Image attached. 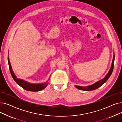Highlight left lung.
I'll list each match as a JSON object with an SVG mask.
<instances>
[{"instance_id":"obj_1","label":"left lung","mask_w":122,"mask_h":122,"mask_svg":"<svg viewBox=\"0 0 122 122\" xmlns=\"http://www.w3.org/2000/svg\"><path fill=\"white\" fill-rule=\"evenodd\" d=\"M114 60H115V55H114V56H113V58L112 62V64H111V66L110 69L109 71L108 72V74L106 75V76L103 79H102L101 80H100L97 82H96L95 83H94V84L92 85L91 86H75V87L79 89H80V90L84 91H93V90H94V89H96L98 88V87H100L108 80V79L109 78L110 76L111 75L112 72H113V68H114Z\"/></svg>"}]
</instances>
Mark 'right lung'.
Masks as SVG:
<instances>
[{"label": "right lung", "instance_id": "add662e5", "mask_svg": "<svg viewBox=\"0 0 122 122\" xmlns=\"http://www.w3.org/2000/svg\"><path fill=\"white\" fill-rule=\"evenodd\" d=\"M8 62L10 72L12 78H13L14 81H16V82L18 85L21 86L23 88L25 89V90L30 92H39L46 88L49 84V82L48 81L44 83H41V84H31V83L28 82L22 79H18V78H17V76L14 74L13 71L9 57H8ZM49 79L48 81L49 80Z\"/></svg>", "mask_w": 122, "mask_h": 122}]
</instances>
